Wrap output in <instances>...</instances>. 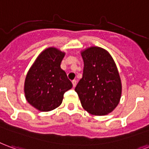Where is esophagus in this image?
<instances>
[{"instance_id":"esophagus-1","label":"esophagus","mask_w":149,"mask_h":149,"mask_svg":"<svg viewBox=\"0 0 149 149\" xmlns=\"http://www.w3.org/2000/svg\"><path fill=\"white\" fill-rule=\"evenodd\" d=\"M72 87H73V88H75V87H76V85H77V80H72Z\"/></svg>"}]
</instances>
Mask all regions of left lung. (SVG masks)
<instances>
[{"label": "left lung", "instance_id": "left-lung-1", "mask_svg": "<svg viewBox=\"0 0 149 149\" xmlns=\"http://www.w3.org/2000/svg\"><path fill=\"white\" fill-rule=\"evenodd\" d=\"M83 77L75 88L84 109L95 115L111 113L119 102L122 84L116 65L107 50L92 47L81 54Z\"/></svg>", "mask_w": 149, "mask_h": 149}]
</instances>
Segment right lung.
Wrapping results in <instances>:
<instances>
[{
  "instance_id": "add662e5",
  "label": "right lung",
  "mask_w": 149,
  "mask_h": 149,
  "mask_svg": "<svg viewBox=\"0 0 149 149\" xmlns=\"http://www.w3.org/2000/svg\"><path fill=\"white\" fill-rule=\"evenodd\" d=\"M65 56L56 48L42 52L30 69L24 85L27 102L41 111H49L61 104L64 94L72 84L61 69Z\"/></svg>"
}]
</instances>
